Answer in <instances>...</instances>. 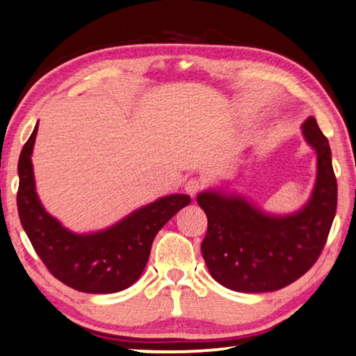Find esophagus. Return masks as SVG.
I'll return each instance as SVG.
<instances>
[{
    "mask_svg": "<svg viewBox=\"0 0 356 356\" xmlns=\"http://www.w3.org/2000/svg\"><path fill=\"white\" fill-rule=\"evenodd\" d=\"M203 188V183H202V179H199V178H191L188 183H186V186H184V191L188 192V194L191 195V197H194L197 192H199L200 189Z\"/></svg>",
    "mask_w": 356,
    "mask_h": 356,
    "instance_id": "34e87169",
    "label": "esophagus"
}]
</instances>
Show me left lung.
I'll return each mask as SVG.
<instances>
[{"instance_id":"left-lung-1","label":"left lung","mask_w":356,"mask_h":356,"mask_svg":"<svg viewBox=\"0 0 356 356\" xmlns=\"http://www.w3.org/2000/svg\"><path fill=\"white\" fill-rule=\"evenodd\" d=\"M301 134L316 151L317 173L309 199L296 211H265L225 184L197 195L208 218L202 255L209 275L227 289L275 292L305 275L322 252L336 214L337 184L328 138L314 116L301 124Z\"/></svg>"}]
</instances>
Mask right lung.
Wrapping results in <instances>:
<instances>
[{
    "label": "right lung",
    "instance_id": "obj_1",
    "mask_svg": "<svg viewBox=\"0 0 356 356\" xmlns=\"http://www.w3.org/2000/svg\"><path fill=\"white\" fill-rule=\"evenodd\" d=\"M36 136L38 124L22 149L17 168L20 179L17 208L34 250L58 281L79 292L115 293L131 287L147 266L157 232L189 205L191 197L164 195L106 229L72 232L39 200L31 162Z\"/></svg>",
    "mask_w": 356,
    "mask_h": 356
}]
</instances>
